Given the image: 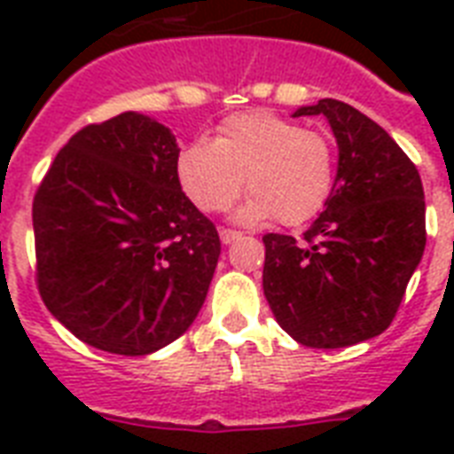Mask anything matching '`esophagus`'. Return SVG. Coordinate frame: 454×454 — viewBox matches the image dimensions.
<instances>
[{"label": "esophagus", "mask_w": 454, "mask_h": 454, "mask_svg": "<svg viewBox=\"0 0 454 454\" xmlns=\"http://www.w3.org/2000/svg\"><path fill=\"white\" fill-rule=\"evenodd\" d=\"M219 235H221V242H223V245H231V242L240 240L242 238L240 231H231V228H221Z\"/></svg>", "instance_id": "34e87169"}]
</instances>
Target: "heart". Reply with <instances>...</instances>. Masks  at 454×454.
Masks as SVG:
<instances>
[{"mask_svg": "<svg viewBox=\"0 0 454 454\" xmlns=\"http://www.w3.org/2000/svg\"><path fill=\"white\" fill-rule=\"evenodd\" d=\"M178 181L205 212L226 209L245 185L252 191L235 216L262 223L278 214L297 226L313 219L330 200L334 153L320 131L273 113H242L223 120L214 141L185 145L176 162Z\"/></svg>", "mask_w": 454, "mask_h": 454, "instance_id": "heart-1", "label": "heart"}]
</instances>
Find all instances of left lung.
<instances>
[{
  "label": "left lung",
  "mask_w": 454,
  "mask_h": 454,
  "mask_svg": "<svg viewBox=\"0 0 454 454\" xmlns=\"http://www.w3.org/2000/svg\"><path fill=\"white\" fill-rule=\"evenodd\" d=\"M339 164L325 212L303 233L263 235V294L294 341L341 348L377 337L401 306L427 245L419 171L380 124L348 103L323 98Z\"/></svg>",
  "instance_id": "1"
}]
</instances>
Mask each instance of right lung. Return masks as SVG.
<instances>
[{
  "label": "right lung",
  "instance_id": "right-lung-1",
  "mask_svg": "<svg viewBox=\"0 0 454 454\" xmlns=\"http://www.w3.org/2000/svg\"><path fill=\"white\" fill-rule=\"evenodd\" d=\"M176 137L134 110L67 141L32 202L37 285L84 344L148 356L198 317L219 233L178 184Z\"/></svg>",
  "mask_w": 454,
  "mask_h": 454
}]
</instances>
